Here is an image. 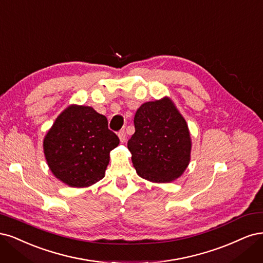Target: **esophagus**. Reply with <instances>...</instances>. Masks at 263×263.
Instances as JSON below:
<instances>
[{"label": "esophagus", "mask_w": 263, "mask_h": 263, "mask_svg": "<svg viewBox=\"0 0 263 263\" xmlns=\"http://www.w3.org/2000/svg\"><path fill=\"white\" fill-rule=\"evenodd\" d=\"M118 137H119V139H120V141L123 143V142H125V140H126V133H125V130L124 129H122V130H120L119 132H118Z\"/></svg>", "instance_id": "esophagus-1"}]
</instances>
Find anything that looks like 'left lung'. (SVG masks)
<instances>
[{
	"instance_id": "obj_1",
	"label": "left lung",
	"mask_w": 263,
	"mask_h": 263,
	"mask_svg": "<svg viewBox=\"0 0 263 263\" xmlns=\"http://www.w3.org/2000/svg\"><path fill=\"white\" fill-rule=\"evenodd\" d=\"M135 132L128 141L138 175L153 182L179 178L190 162L188 124L168 97L143 104L134 116Z\"/></svg>"
}]
</instances>
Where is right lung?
Masks as SVG:
<instances>
[{
  "instance_id": "1",
  "label": "right lung",
  "mask_w": 263,
  "mask_h": 263,
  "mask_svg": "<svg viewBox=\"0 0 263 263\" xmlns=\"http://www.w3.org/2000/svg\"><path fill=\"white\" fill-rule=\"evenodd\" d=\"M119 138L108 120L88 106L71 105L59 115L44 140L50 171L65 184L85 188L105 177L109 153Z\"/></svg>"
}]
</instances>
